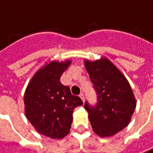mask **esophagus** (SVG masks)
Instances as JSON below:
<instances>
[{
    "instance_id": "obj_1",
    "label": "esophagus",
    "mask_w": 153,
    "mask_h": 153,
    "mask_svg": "<svg viewBox=\"0 0 153 153\" xmlns=\"http://www.w3.org/2000/svg\"><path fill=\"white\" fill-rule=\"evenodd\" d=\"M80 98H81V99H82V100L84 102V100H85V97H84V94H83V93H81V94H80Z\"/></svg>"
}]
</instances>
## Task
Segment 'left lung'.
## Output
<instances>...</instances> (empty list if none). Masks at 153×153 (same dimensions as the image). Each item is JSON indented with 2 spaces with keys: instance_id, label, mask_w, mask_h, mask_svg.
Listing matches in <instances>:
<instances>
[{
  "instance_id": "1",
  "label": "left lung",
  "mask_w": 153,
  "mask_h": 153,
  "mask_svg": "<svg viewBox=\"0 0 153 153\" xmlns=\"http://www.w3.org/2000/svg\"><path fill=\"white\" fill-rule=\"evenodd\" d=\"M84 63L98 99L95 106L84 104L92 129L100 137L113 136L130 123L136 107L134 95L126 77L108 59Z\"/></svg>"
}]
</instances>
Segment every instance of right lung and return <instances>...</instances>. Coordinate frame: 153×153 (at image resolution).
<instances>
[{
  "mask_svg": "<svg viewBox=\"0 0 153 153\" xmlns=\"http://www.w3.org/2000/svg\"><path fill=\"white\" fill-rule=\"evenodd\" d=\"M71 61H53L36 72L24 96L27 120L41 134L62 139L70 132L73 109L82 105L78 96L71 95L69 86L61 83L62 72Z\"/></svg>",
  "mask_w": 153,
  "mask_h": 153,
  "instance_id": "obj_1",
  "label": "right lung"
}]
</instances>
